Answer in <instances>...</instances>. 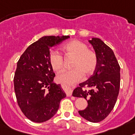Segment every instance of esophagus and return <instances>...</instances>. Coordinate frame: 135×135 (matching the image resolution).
<instances>
[{
	"label": "esophagus",
	"mask_w": 135,
	"mask_h": 135,
	"mask_svg": "<svg viewBox=\"0 0 135 135\" xmlns=\"http://www.w3.org/2000/svg\"><path fill=\"white\" fill-rule=\"evenodd\" d=\"M72 94V90L71 88H68L67 90V96L68 97H70Z\"/></svg>",
	"instance_id": "obj_1"
}]
</instances>
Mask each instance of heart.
Returning a JSON list of instances; mask_svg holds the SVG:
<instances>
[{
    "mask_svg": "<svg viewBox=\"0 0 135 135\" xmlns=\"http://www.w3.org/2000/svg\"><path fill=\"white\" fill-rule=\"evenodd\" d=\"M62 50L65 56H74L72 67L73 69L63 70L57 76L61 83L71 84L80 81L83 74L90 76L97 68L98 59L97 54L92 50H88L86 44L79 40H72L63 44ZM52 68L59 72L63 67V56L57 51H52L49 56Z\"/></svg>",
    "mask_w": 135,
    "mask_h": 135,
    "instance_id": "b5f03b06",
    "label": "heart"
}]
</instances>
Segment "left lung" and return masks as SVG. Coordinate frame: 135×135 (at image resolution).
Masks as SVG:
<instances>
[{
  "mask_svg": "<svg viewBox=\"0 0 135 135\" xmlns=\"http://www.w3.org/2000/svg\"><path fill=\"white\" fill-rule=\"evenodd\" d=\"M89 42L97 56V66L88 79L74 89L72 95L83 97L88 101L86 108L79 111L80 115L88 121L97 123L108 116L117 102L120 66L112 49L101 39L92 38Z\"/></svg>",
  "mask_w": 135,
  "mask_h": 135,
  "instance_id": "1",
  "label": "left lung"
}]
</instances>
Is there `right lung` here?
<instances>
[{
	"instance_id": "add662e5",
	"label": "right lung",
	"mask_w": 135,
	"mask_h": 135,
	"mask_svg": "<svg viewBox=\"0 0 135 135\" xmlns=\"http://www.w3.org/2000/svg\"><path fill=\"white\" fill-rule=\"evenodd\" d=\"M68 38L43 36L30 45L18 61L14 77L16 97L24 115L33 122L50 119L66 97L61 85L53 82L55 74L49 56L52 47Z\"/></svg>"
}]
</instances>
